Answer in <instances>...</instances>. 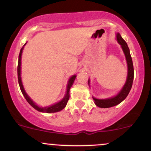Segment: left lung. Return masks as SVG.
Returning a JSON list of instances; mask_svg holds the SVG:
<instances>
[{"instance_id": "8db88e82", "label": "left lung", "mask_w": 151, "mask_h": 151, "mask_svg": "<svg viewBox=\"0 0 151 151\" xmlns=\"http://www.w3.org/2000/svg\"><path fill=\"white\" fill-rule=\"evenodd\" d=\"M116 40L117 42L120 45L123 51H124V55H125L126 62H127L128 66V75L126 78V81L123 86L121 91L118 93L117 95L114 96V97H111L105 99H99L93 97V101H94L95 104L100 108H109V107L114 106L122 102L128 96L130 91H131V87H132L133 77H134V70H133V65L132 58H131V54H130V50L129 47H128L127 43L126 41L121 37V35L119 33L116 34Z\"/></svg>"}]
</instances>
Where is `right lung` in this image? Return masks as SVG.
<instances>
[{
    "mask_svg": "<svg viewBox=\"0 0 151 151\" xmlns=\"http://www.w3.org/2000/svg\"><path fill=\"white\" fill-rule=\"evenodd\" d=\"M26 44V43H25ZM25 44L24 45V46L25 45ZM24 47H22V49L20 50V54H19V58H18V83H19V86H20V90H21L22 94H23L24 97L25 98V99L27 100V101L32 106V107L38 111L40 112H44V113H55V112H58L62 110L67 105V101H68L69 99H70V88L72 87V84H73L74 79L77 76L76 75H73L70 77V79H69L68 83H67V91H66V94L64 96V98L62 99L60 101L58 102V103L55 104L50 106H46V107H40L36 104L35 102L32 101L31 99L29 97L28 95L27 94V93L25 92V89H24L23 85H22V80H21V77H20V74H21V56H22V50H23Z\"/></svg>",
    "mask_w": 151,
    "mask_h": 151,
    "instance_id": "obj_1",
    "label": "right lung"
}]
</instances>
